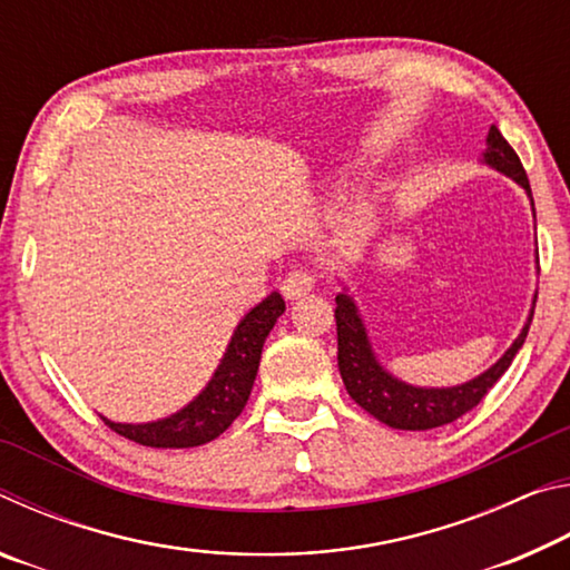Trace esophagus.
<instances>
[{"mask_svg":"<svg viewBox=\"0 0 570 570\" xmlns=\"http://www.w3.org/2000/svg\"><path fill=\"white\" fill-rule=\"evenodd\" d=\"M314 288V276L308 272H302V268H296V272L286 274V278L282 282V294L288 298V302H294V298H302Z\"/></svg>","mask_w":570,"mask_h":570,"instance_id":"1","label":"esophagus"}]
</instances>
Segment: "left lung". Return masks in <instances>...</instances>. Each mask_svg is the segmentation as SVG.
I'll use <instances>...</instances> for the list:
<instances>
[{
  "mask_svg": "<svg viewBox=\"0 0 570 570\" xmlns=\"http://www.w3.org/2000/svg\"><path fill=\"white\" fill-rule=\"evenodd\" d=\"M482 166L503 173L510 180H515L520 188L525 190L530 200V210H533V193H530V183L520 158L515 150L508 146V140L500 135L495 125H490L485 150L480 153ZM535 264H538V248H535ZM342 286V292L336 294V362H340V374L344 380V387L350 392V397L360 404L362 410L372 414L374 420H380L394 430H435L442 424L455 422L462 414L478 407L480 400L493 390V384L503 377L508 366L513 364L515 354L523 346L530 320H533L535 296L533 306L525 316V324L520 334L508 346L503 356L495 364H490L485 372H480L478 377L468 382L452 384V387H422V384H410L400 380L397 374H392L387 366L380 362L377 352H374L370 330H366L364 316L356 306L354 296L350 294L342 278H336Z\"/></svg>",
  "mask_w": 570,
  "mask_h": 570,
  "instance_id": "8db88e82",
  "label": "left lung"
}]
</instances>
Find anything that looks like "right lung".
Returning <instances> with one entry per match:
<instances>
[{
    "mask_svg": "<svg viewBox=\"0 0 570 570\" xmlns=\"http://www.w3.org/2000/svg\"><path fill=\"white\" fill-rule=\"evenodd\" d=\"M284 312L286 304L278 292H272L254 308H248L230 334L226 352L206 387L178 412L150 422H115L102 417L105 424L146 448L183 450L216 440L244 412L262 362L264 342Z\"/></svg>",
    "mask_w": 570,
    "mask_h": 570,
    "instance_id": "add662e5",
    "label": "right lung"
}]
</instances>
